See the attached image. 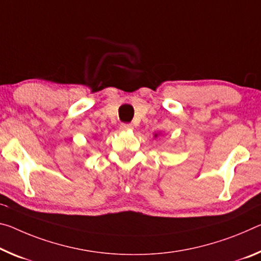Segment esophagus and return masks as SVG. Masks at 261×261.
Segmentation results:
<instances>
[{
	"instance_id": "34e87169",
	"label": "esophagus",
	"mask_w": 261,
	"mask_h": 261,
	"mask_svg": "<svg viewBox=\"0 0 261 261\" xmlns=\"http://www.w3.org/2000/svg\"><path fill=\"white\" fill-rule=\"evenodd\" d=\"M119 127H121V130H123V131H129L132 129V125L129 123H122Z\"/></svg>"
}]
</instances>
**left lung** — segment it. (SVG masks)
Masks as SVG:
<instances>
[{"label": "left lung", "instance_id": "8db88e82", "mask_svg": "<svg viewBox=\"0 0 261 261\" xmlns=\"http://www.w3.org/2000/svg\"><path fill=\"white\" fill-rule=\"evenodd\" d=\"M155 136H156V135H155Z\"/></svg>", "mask_w": 261, "mask_h": 261}]
</instances>
